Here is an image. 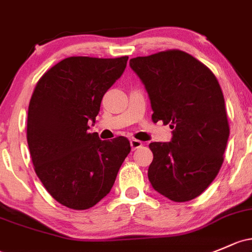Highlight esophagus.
<instances>
[{"label": "esophagus", "instance_id": "34e87169", "mask_svg": "<svg viewBox=\"0 0 252 252\" xmlns=\"http://www.w3.org/2000/svg\"><path fill=\"white\" fill-rule=\"evenodd\" d=\"M130 146H131V150H137V148H140L142 146V142L140 141V140H130Z\"/></svg>", "mask_w": 252, "mask_h": 252}]
</instances>
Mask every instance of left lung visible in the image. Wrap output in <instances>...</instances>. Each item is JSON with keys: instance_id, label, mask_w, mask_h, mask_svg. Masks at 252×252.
I'll return each mask as SVG.
<instances>
[{"instance_id": "left-lung-1", "label": "left lung", "mask_w": 252, "mask_h": 252, "mask_svg": "<svg viewBox=\"0 0 252 252\" xmlns=\"http://www.w3.org/2000/svg\"><path fill=\"white\" fill-rule=\"evenodd\" d=\"M129 65L146 89L152 121L174 129L171 141L150 144L148 180L168 199H194L223 163L229 126L221 87L204 63L182 50L137 57Z\"/></svg>"}]
</instances>
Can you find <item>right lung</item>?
<instances>
[{"mask_svg": "<svg viewBox=\"0 0 252 252\" xmlns=\"http://www.w3.org/2000/svg\"><path fill=\"white\" fill-rule=\"evenodd\" d=\"M126 62L128 57L66 58L36 84L28 113L29 150L38 179L63 206L86 210L99 203L130 152L126 137L102 141L88 131Z\"/></svg>", "mask_w": 252, "mask_h": 252, "instance_id": "add662e5", "label": "right lung"}]
</instances>
